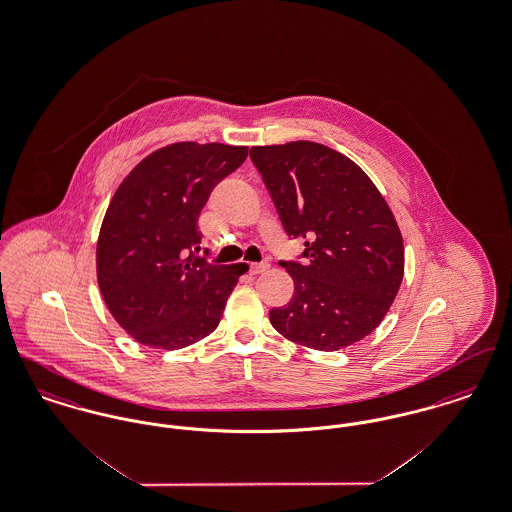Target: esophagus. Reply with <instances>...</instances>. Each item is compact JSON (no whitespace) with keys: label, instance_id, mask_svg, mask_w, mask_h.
I'll return each mask as SVG.
<instances>
[{"label":"esophagus","instance_id":"1","mask_svg":"<svg viewBox=\"0 0 512 512\" xmlns=\"http://www.w3.org/2000/svg\"><path fill=\"white\" fill-rule=\"evenodd\" d=\"M268 268V263H251L249 265V272L251 274H259V272H265Z\"/></svg>","mask_w":512,"mask_h":512}]
</instances>
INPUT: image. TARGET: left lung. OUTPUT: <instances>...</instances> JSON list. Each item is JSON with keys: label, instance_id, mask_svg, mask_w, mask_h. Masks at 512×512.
<instances>
[{"label": "left lung", "instance_id": "obj_1", "mask_svg": "<svg viewBox=\"0 0 512 512\" xmlns=\"http://www.w3.org/2000/svg\"><path fill=\"white\" fill-rule=\"evenodd\" d=\"M301 261H280L293 278L288 305L270 309L288 340L338 351L363 340L399 292L405 249L386 199L351 159L315 142L251 147Z\"/></svg>", "mask_w": 512, "mask_h": 512}]
</instances>
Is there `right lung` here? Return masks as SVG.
Wrapping results in <instances>:
<instances>
[{"label": "right lung", "mask_w": 512, "mask_h": 512, "mask_svg": "<svg viewBox=\"0 0 512 512\" xmlns=\"http://www.w3.org/2000/svg\"><path fill=\"white\" fill-rule=\"evenodd\" d=\"M245 157L244 146L180 142L153 151L122 180L99 230L96 263L105 305L134 340L182 349L219 326L247 265L195 255L197 220Z\"/></svg>", "instance_id": "obj_1"}]
</instances>
